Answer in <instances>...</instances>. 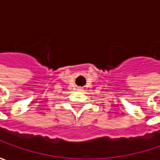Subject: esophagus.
<instances>
[{"mask_svg": "<svg viewBox=\"0 0 160 160\" xmlns=\"http://www.w3.org/2000/svg\"><path fill=\"white\" fill-rule=\"evenodd\" d=\"M77 91H79V92H83V87H77Z\"/></svg>", "mask_w": 160, "mask_h": 160, "instance_id": "1", "label": "esophagus"}]
</instances>
